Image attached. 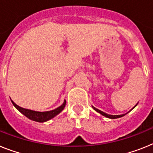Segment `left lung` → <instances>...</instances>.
Listing matches in <instances>:
<instances>
[{
  "label": "left lung",
  "mask_w": 153,
  "mask_h": 153,
  "mask_svg": "<svg viewBox=\"0 0 153 153\" xmlns=\"http://www.w3.org/2000/svg\"><path fill=\"white\" fill-rule=\"evenodd\" d=\"M136 106H137V104H136L135 106H134V107H135ZM134 107H133V108H134ZM92 108L94 109V110H96V112H98V113H100V114H102V116L110 118V119H116V118L121 117L124 116V115H126V114H121V115H110V114H106V113H104V112H102V111H101V110H98V109H96V107H94V106H92ZM127 114H128V113H127Z\"/></svg>",
  "instance_id": "8db88e82"
}]
</instances>
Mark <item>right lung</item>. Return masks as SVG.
Masks as SVG:
<instances>
[{
  "label": "right lung",
  "mask_w": 153,
  "mask_h": 153,
  "mask_svg": "<svg viewBox=\"0 0 153 153\" xmlns=\"http://www.w3.org/2000/svg\"><path fill=\"white\" fill-rule=\"evenodd\" d=\"M11 102H12L15 108L17 109L19 112H21L22 114H24L26 117H28L30 120L36 121V122H45V121L51 120V119L54 117L55 116H57V114H60L64 110V108L65 107V105H66V100H65L64 103L61 106L56 108L55 110L45 111V112H39V111H34V110L22 108L21 106L15 104L12 100H11Z\"/></svg>",
  "instance_id": "obj_1"
}]
</instances>
